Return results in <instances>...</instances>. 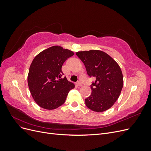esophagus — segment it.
Here are the masks:
<instances>
[{"label": "esophagus", "instance_id": "esophagus-1", "mask_svg": "<svg viewBox=\"0 0 151 151\" xmlns=\"http://www.w3.org/2000/svg\"><path fill=\"white\" fill-rule=\"evenodd\" d=\"M77 86H79V87H82V86H83V84H82L81 82H78V83H77Z\"/></svg>", "mask_w": 151, "mask_h": 151}]
</instances>
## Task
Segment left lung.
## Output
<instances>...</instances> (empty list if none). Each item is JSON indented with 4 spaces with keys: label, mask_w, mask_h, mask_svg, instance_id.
Segmentation results:
<instances>
[{
    "label": "left lung",
    "mask_w": 151,
    "mask_h": 151,
    "mask_svg": "<svg viewBox=\"0 0 151 151\" xmlns=\"http://www.w3.org/2000/svg\"><path fill=\"white\" fill-rule=\"evenodd\" d=\"M84 63L89 77L96 81L91 86L92 93L85 99L86 106L96 112H103L115 104L123 86L121 68L108 54L101 50L76 52Z\"/></svg>",
    "instance_id": "8db88e82"
}]
</instances>
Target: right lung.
Wrapping results in <instances>:
<instances>
[{"instance_id":"right-lung-1","label":"right lung","mask_w":151,"mask_h":151,"mask_svg":"<svg viewBox=\"0 0 151 151\" xmlns=\"http://www.w3.org/2000/svg\"><path fill=\"white\" fill-rule=\"evenodd\" d=\"M72 51L60 46H53L36 55L32 62L28 76V84L32 97L38 106L54 109L65 103L68 92L75 85L68 81L62 67Z\"/></svg>"}]
</instances>
